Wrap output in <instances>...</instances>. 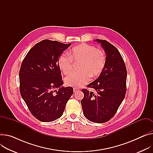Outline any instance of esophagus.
Wrapping results in <instances>:
<instances>
[{
  "label": "esophagus",
  "instance_id": "esophagus-1",
  "mask_svg": "<svg viewBox=\"0 0 153 153\" xmlns=\"http://www.w3.org/2000/svg\"><path fill=\"white\" fill-rule=\"evenodd\" d=\"M79 89H78V88H74V92H77V91H78Z\"/></svg>",
  "mask_w": 153,
  "mask_h": 153
}]
</instances>
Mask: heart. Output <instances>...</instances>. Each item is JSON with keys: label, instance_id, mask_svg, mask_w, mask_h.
<instances>
[{"label": "heart", "instance_id": "1", "mask_svg": "<svg viewBox=\"0 0 153 153\" xmlns=\"http://www.w3.org/2000/svg\"><path fill=\"white\" fill-rule=\"evenodd\" d=\"M58 59V66L64 74H68L72 69V62H79L78 72L69 74L65 78V83L68 86L81 87L88 83L90 76L94 78L99 76L106 63V56L103 51L95 47L81 44L73 48L68 53Z\"/></svg>", "mask_w": 153, "mask_h": 153}]
</instances>
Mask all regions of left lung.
<instances>
[{"label":"left lung","mask_w":153,"mask_h":153,"mask_svg":"<svg viewBox=\"0 0 153 153\" xmlns=\"http://www.w3.org/2000/svg\"><path fill=\"white\" fill-rule=\"evenodd\" d=\"M106 54V63L99 76L88 86L95 92L82 89L84 97L81 100L84 116L89 121L103 123L116 113L126 92L127 70L117 49L106 40H95Z\"/></svg>","instance_id":"8db88e82"}]
</instances>
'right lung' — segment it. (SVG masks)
<instances>
[{
    "mask_svg": "<svg viewBox=\"0 0 153 153\" xmlns=\"http://www.w3.org/2000/svg\"><path fill=\"white\" fill-rule=\"evenodd\" d=\"M70 45L43 40L32 47L22 62L21 96L32 115L40 121L51 122L61 117L74 93L72 87L62 86L57 64L59 57Z\"/></svg>",
    "mask_w": 153,
    "mask_h": 153,
    "instance_id": "1",
    "label": "right lung"
}]
</instances>
